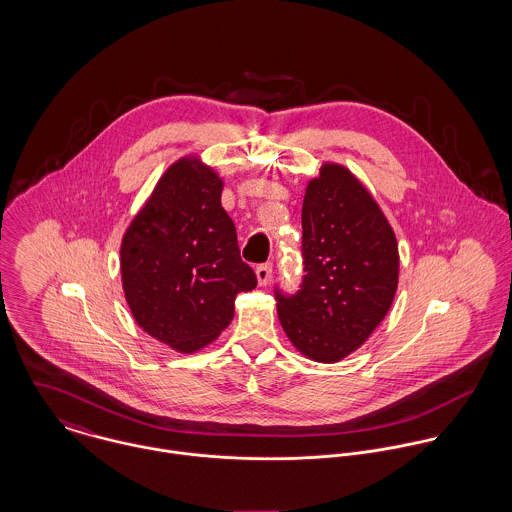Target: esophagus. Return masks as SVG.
I'll use <instances>...</instances> for the list:
<instances>
[{
    "label": "esophagus",
    "instance_id": "esophagus-1",
    "mask_svg": "<svg viewBox=\"0 0 512 512\" xmlns=\"http://www.w3.org/2000/svg\"><path fill=\"white\" fill-rule=\"evenodd\" d=\"M256 278H258V284L260 286H266L272 278V264H260L256 268Z\"/></svg>",
    "mask_w": 512,
    "mask_h": 512
}]
</instances>
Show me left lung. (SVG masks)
Returning a JSON list of instances; mask_svg holds the SVG:
<instances>
[{"label": "left lung", "instance_id": "1", "mask_svg": "<svg viewBox=\"0 0 512 512\" xmlns=\"http://www.w3.org/2000/svg\"><path fill=\"white\" fill-rule=\"evenodd\" d=\"M301 290H276L278 317L311 361L339 363L386 317L398 288V242L365 185L343 165L323 163L301 207Z\"/></svg>", "mask_w": 512, "mask_h": 512}]
</instances>
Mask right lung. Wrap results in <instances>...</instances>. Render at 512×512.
Masks as SVG:
<instances>
[{
    "label": "right lung",
    "instance_id": "1",
    "mask_svg": "<svg viewBox=\"0 0 512 512\" xmlns=\"http://www.w3.org/2000/svg\"><path fill=\"white\" fill-rule=\"evenodd\" d=\"M222 179L197 155L177 159L130 222L120 246L122 288L136 323L177 353L211 345L256 288L234 222L220 205Z\"/></svg>",
    "mask_w": 512,
    "mask_h": 512
}]
</instances>
